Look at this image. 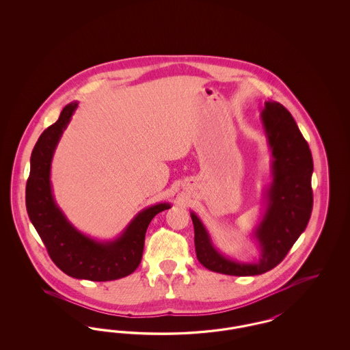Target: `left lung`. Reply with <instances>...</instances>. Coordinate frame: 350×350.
Returning a JSON list of instances; mask_svg holds the SVG:
<instances>
[{
  "label": "left lung",
  "mask_w": 350,
  "mask_h": 350,
  "mask_svg": "<svg viewBox=\"0 0 350 350\" xmlns=\"http://www.w3.org/2000/svg\"><path fill=\"white\" fill-rule=\"evenodd\" d=\"M261 123L271 152V183L265 190V211L253 231L258 257L241 262L215 248L206 227L196 213V253L200 264L211 271L247 277L267 273L277 267L306 230L312 211V154L294 118L275 100H267Z\"/></svg>",
  "instance_id": "1"
}]
</instances>
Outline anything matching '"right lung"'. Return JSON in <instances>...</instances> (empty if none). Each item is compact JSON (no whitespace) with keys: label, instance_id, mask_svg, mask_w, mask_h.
Returning a JSON list of instances; mask_svg holds the SVG:
<instances>
[{"label":"right lung","instance_id":"add662e5","mask_svg":"<svg viewBox=\"0 0 350 350\" xmlns=\"http://www.w3.org/2000/svg\"><path fill=\"white\" fill-rule=\"evenodd\" d=\"M79 102H70L59 119L39 136L30 159L26 207L51 260L69 277L88 281H114L133 273L144 250L150 220L170 204L157 203L142 210L114 240L100 241L80 232L56 204L51 185V164L60 137Z\"/></svg>","mask_w":350,"mask_h":350}]
</instances>
